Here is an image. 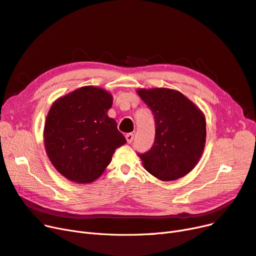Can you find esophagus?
<instances>
[{
  "instance_id": "1",
  "label": "esophagus",
  "mask_w": 256,
  "mask_h": 256,
  "mask_svg": "<svg viewBox=\"0 0 256 256\" xmlns=\"http://www.w3.org/2000/svg\"><path fill=\"white\" fill-rule=\"evenodd\" d=\"M134 134H126V140H127V142H132V140H134Z\"/></svg>"
}]
</instances>
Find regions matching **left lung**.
I'll use <instances>...</instances> for the list:
<instances>
[{"label": "left lung", "mask_w": 256, "mask_h": 256, "mask_svg": "<svg viewBox=\"0 0 256 256\" xmlns=\"http://www.w3.org/2000/svg\"><path fill=\"white\" fill-rule=\"evenodd\" d=\"M138 94L156 122L153 146L138 153L145 169L162 180L186 176L198 164L206 142V120L202 111L178 91L140 89Z\"/></svg>", "instance_id": "left-lung-1"}]
</instances>
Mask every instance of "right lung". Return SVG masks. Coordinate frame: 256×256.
<instances>
[{
    "label": "right lung",
    "instance_id": "add662e5",
    "mask_svg": "<svg viewBox=\"0 0 256 256\" xmlns=\"http://www.w3.org/2000/svg\"><path fill=\"white\" fill-rule=\"evenodd\" d=\"M111 105L112 96L106 90L86 86L51 106L44 129L45 148L54 168L68 180L94 182L126 142L116 122L107 114Z\"/></svg>",
    "mask_w": 256,
    "mask_h": 256
}]
</instances>
